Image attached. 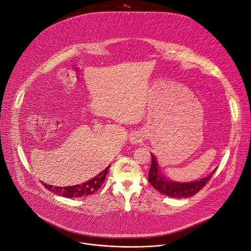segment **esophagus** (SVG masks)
<instances>
[{"mask_svg":"<svg viewBox=\"0 0 251 251\" xmlns=\"http://www.w3.org/2000/svg\"><path fill=\"white\" fill-rule=\"evenodd\" d=\"M143 141V134L141 132H135L130 137V142L134 145H138Z\"/></svg>","mask_w":251,"mask_h":251,"instance_id":"1","label":"esophagus"}]
</instances>
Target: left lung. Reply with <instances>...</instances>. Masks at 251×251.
<instances>
[{
  "mask_svg": "<svg viewBox=\"0 0 251 251\" xmlns=\"http://www.w3.org/2000/svg\"><path fill=\"white\" fill-rule=\"evenodd\" d=\"M151 155V164L149 172V181L151 185L156 189L161 194L170 196L173 198H188L195 195L198 191H200L211 179L212 176L216 172L215 169L209 176L201 178L200 180H195L191 182H177L170 180L168 177H165L162 173H160L159 165L155 156Z\"/></svg>",
  "mask_w": 251,
  "mask_h": 251,
  "instance_id": "1",
  "label": "left lung"
}]
</instances>
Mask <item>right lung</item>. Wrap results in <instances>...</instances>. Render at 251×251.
Masks as SVG:
<instances>
[{
	"label": "right lung",
	"mask_w": 251,
	"mask_h": 251,
	"mask_svg": "<svg viewBox=\"0 0 251 251\" xmlns=\"http://www.w3.org/2000/svg\"><path fill=\"white\" fill-rule=\"evenodd\" d=\"M109 166H107L103 172H101L100 175H98L94 178L88 180L87 182H83L82 184H79V185L58 187L53 185H47L46 183H43V182L42 184L44 185L45 188H47L49 191L53 192L54 194H57L66 198H77V197L92 195L101 187L102 183L104 182L105 176L108 173Z\"/></svg>",
	"instance_id": "obj_1"
}]
</instances>
